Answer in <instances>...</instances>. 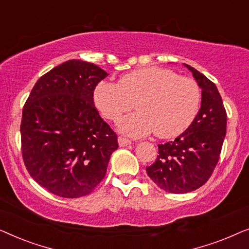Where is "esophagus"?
Here are the masks:
<instances>
[{
	"label": "esophagus",
	"instance_id": "1",
	"mask_svg": "<svg viewBox=\"0 0 249 249\" xmlns=\"http://www.w3.org/2000/svg\"><path fill=\"white\" fill-rule=\"evenodd\" d=\"M118 142H119V146H120V147H124V146L131 145V141H129V139L124 138V137H121V136L118 138Z\"/></svg>",
	"mask_w": 249,
	"mask_h": 249
}]
</instances>
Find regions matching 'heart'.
<instances>
[{"label":"heart","mask_w":249,"mask_h":249,"mask_svg":"<svg viewBox=\"0 0 249 249\" xmlns=\"http://www.w3.org/2000/svg\"><path fill=\"white\" fill-rule=\"evenodd\" d=\"M98 110L117 122L132 107L138 112L118 124L122 134L141 138L155 131L160 138L176 137L195 119L200 90L192 78L159 67L142 68L125 73L118 84L101 83L94 93Z\"/></svg>","instance_id":"b5f03b06"}]
</instances>
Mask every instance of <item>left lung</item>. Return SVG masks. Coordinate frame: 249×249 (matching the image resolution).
<instances>
[{
    "instance_id": "1",
    "label": "left lung",
    "mask_w": 249,
    "mask_h": 249,
    "mask_svg": "<svg viewBox=\"0 0 249 249\" xmlns=\"http://www.w3.org/2000/svg\"><path fill=\"white\" fill-rule=\"evenodd\" d=\"M202 89V103L192 124L173 142L159 145V155L146 168L160 188L185 194L202 187L215 169L227 132V112L215 84L183 63Z\"/></svg>"
}]
</instances>
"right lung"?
Instances as JSON below:
<instances>
[{
	"label": "right lung",
	"mask_w": 249,
	"mask_h": 249,
	"mask_svg": "<svg viewBox=\"0 0 249 249\" xmlns=\"http://www.w3.org/2000/svg\"><path fill=\"white\" fill-rule=\"evenodd\" d=\"M107 73L69 60L37 80L22 110L21 153L37 183L64 198L86 196L107 173L118 138L94 105Z\"/></svg>",
	"instance_id": "1"
}]
</instances>
